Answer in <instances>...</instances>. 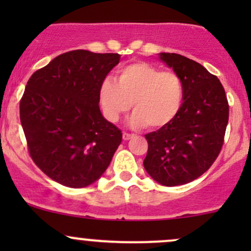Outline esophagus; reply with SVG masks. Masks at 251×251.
Wrapping results in <instances>:
<instances>
[{"label": "esophagus", "instance_id": "esophagus-1", "mask_svg": "<svg viewBox=\"0 0 251 251\" xmlns=\"http://www.w3.org/2000/svg\"><path fill=\"white\" fill-rule=\"evenodd\" d=\"M132 137H133V134L127 133V132H124V133H123V139H124V140H128V139H131Z\"/></svg>", "mask_w": 251, "mask_h": 251}]
</instances>
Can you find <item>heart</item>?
<instances>
[{
  "label": "heart",
  "instance_id": "obj_1",
  "mask_svg": "<svg viewBox=\"0 0 251 251\" xmlns=\"http://www.w3.org/2000/svg\"><path fill=\"white\" fill-rule=\"evenodd\" d=\"M183 100L181 77L148 62L124 66L118 72L117 82L105 77L99 87V102L106 119L117 123L133 106L129 123L135 127H165L178 116Z\"/></svg>",
  "mask_w": 251,
  "mask_h": 251
}]
</instances>
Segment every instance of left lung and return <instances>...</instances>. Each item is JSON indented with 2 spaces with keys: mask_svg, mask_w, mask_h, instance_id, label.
I'll list each match as a JSON object with an SVG mask.
<instances>
[{
  "mask_svg": "<svg viewBox=\"0 0 251 251\" xmlns=\"http://www.w3.org/2000/svg\"><path fill=\"white\" fill-rule=\"evenodd\" d=\"M184 83V100L176 119L145 134L144 168L155 181L177 186L201 177L214 164L224 143L229 103L218 77L201 63L176 53H160Z\"/></svg>",
  "mask_w": 251,
  "mask_h": 251,
  "instance_id": "1",
  "label": "left lung"
}]
</instances>
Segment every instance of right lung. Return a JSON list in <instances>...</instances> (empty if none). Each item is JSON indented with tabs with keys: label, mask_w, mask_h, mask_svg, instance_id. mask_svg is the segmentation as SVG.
I'll use <instances>...</instances> for the list:
<instances>
[{
	"label": "right lung",
	"mask_w": 251,
	"mask_h": 251,
	"mask_svg": "<svg viewBox=\"0 0 251 251\" xmlns=\"http://www.w3.org/2000/svg\"><path fill=\"white\" fill-rule=\"evenodd\" d=\"M117 53L76 50L34 72L20 101L31 159L68 188L91 185L106 171L123 133L102 117L99 87L119 63Z\"/></svg>",
	"instance_id": "add662e5"
}]
</instances>
